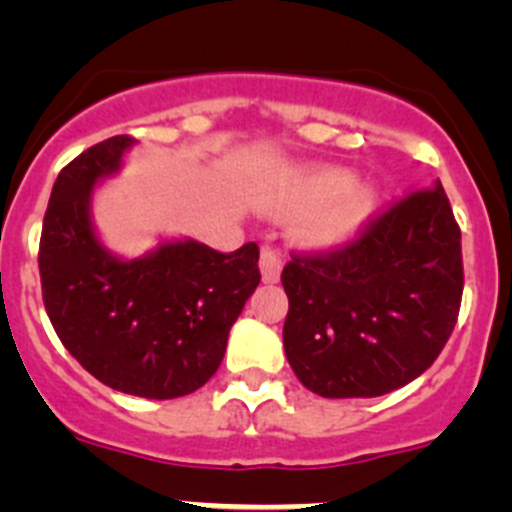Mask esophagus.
Wrapping results in <instances>:
<instances>
[{
	"instance_id": "obj_1",
	"label": "esophagus",
	"mask_w": 512,
	"mask_h": 512,
	"mask_svg": "<svg viewBox=\"0 0 512 512\" xmlns=\"http://www.w3.org/2000/svg\"><path fill=\"white\" fill-rule=\"evenodd\" d=\"M260 270L262 280L265 282H277L282 275V252L277 247L265 245L260 250Z\"/></svg>"
}]
</instances>
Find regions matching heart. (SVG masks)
Masks as SVG:
<instances>
[{
    "instance_id": "heart-1",
    "label": "heart",
    "mask_w": 512,
    "mask_h": 512,
    "mask_svg": "<svg viewBox=\"0 0 512 512\" xmlns=\"http://www.w3.org/2000/svg\"><path fill=\"white\" fill-rule=\"evenodd\" d=\"M352 185L354 175L347 170H317L285 188L277 198L275 210L285 215L309 213L302 223V237L309 242H339L364 223L374 200L369 190H352Z\"/></svg>"
}]
</instances>
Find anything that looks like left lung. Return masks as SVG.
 Instances as JSON below:
<instances>
[{"label":"left lung","instance_id":"obj_1","mask_svg":"<svg viewBox=\"0 0 512 512\" xmlns=\"http://www.w3.org/2000/svg\"><path fill=\"white\" fill-rule=\"evenodd\" d=\"M285 352L324 399H371L421 376L463 297L461 227L441 180L391 200L352 240L292 252L282 270Z\"/></svg>","mask_w":512,"mask_h":512}]
</instances>
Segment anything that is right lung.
Instances as JSON below:
<instances>
[{"instance_id": "right-lung-1", "label": "right lung", "mask_w": 512, "mask_h": 512, "mask_svg": "<svg viewBox=\"0 0 512 512\" xmlns=\"http://www.w3.org/2000/svg\"><path fill=\"white\" fill-rule=\"evenodd\" d=\"M131 143L106 138L61 168L41 227V297L61 344L101 384L178 399L218 371L230 327L260 285V247L218 252L185 240L131 262L103 250L91 190Z\"/></svg>"}]
</instances>
